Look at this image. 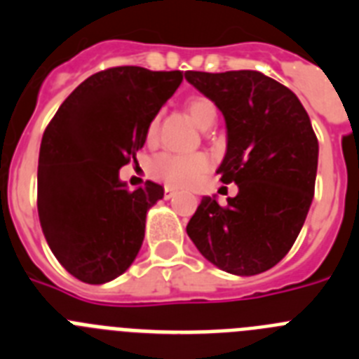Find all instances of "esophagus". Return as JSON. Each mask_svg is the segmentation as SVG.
Wrapping results in <instances>:
<instances>
[{"label":"esophagus","mask_w":359,"mask_h":359,"mask_svg":"<svg viewBox=\"0 0 359 359\" xmlns=\"http://www.w3.org/2000/svg\"><path fill=\"white\" fill-rule=\"evenodd\" d=\"M176 196V189H172V187H165V199H170Z\"/></svg>","instance_id":"1"}]
</instances>
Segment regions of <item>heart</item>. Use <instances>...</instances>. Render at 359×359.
Listing matches in <instances>:
<instances>
[{"label":"heart","instance_id":"1","mask_svg":"<svg viewBox=\"0 0 359 359\" xmlns=\"http://www.w3.org/2000/svg\"><path fill=\"white\" fill-rule=\"evenodd\" d=\"M187 111L192 116L199 128L205 129L210 123H215L217 109L212 100L205 97H192L187 102ZM158 129H160V116H152L145 129V140L149 144L156 140ZM210 169V158L203 152H192V154H177V152H160L151 161V174L169 187H194L201 182V177Z\"/></svg>","mask_w":359,"mask_h":359}]
</instances>
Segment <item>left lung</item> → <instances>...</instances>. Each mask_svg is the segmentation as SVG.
Listing matches in <instances>:
<instances>
[{"label":"left lung","instance_id":"left-lung-1","mask_svg":"<svg viewBox=\"0 0 359 359\" xmlns=\"http://www.w3.org/2000/svg\"><path fill=\"white\" fill-rule=\"evenodd\" d=\"M185 79L223 113L226 152L217 174L239 189L226 207L205 196L187 233L219 269L259 275L290 252L313 203L318 140L309 115L293 91L261 72H187Z\"/></svg>","mask_w":359,"mask_h":359}]
</instances>
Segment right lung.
I'll use <instances>...</instances> for the list:
<instances>
[{"mask_svg":"<svg viewBox=\"0 0 359 359\" xmlns=\"http://www.w3.org/2000/svg\"><path fill=\"white\" fill-rule=\"evenodd\" d=\"M182 72L118 66L86 79L44 131L37 169V212L62 268L106 284L135 262L149 208L163 187L128 189L118 170L145 144V129L182 84Z\"/></svg>","mask_w":359,"mask_h":359,"instance_id":"add662e5","label":"right lung"}]
</instances>
